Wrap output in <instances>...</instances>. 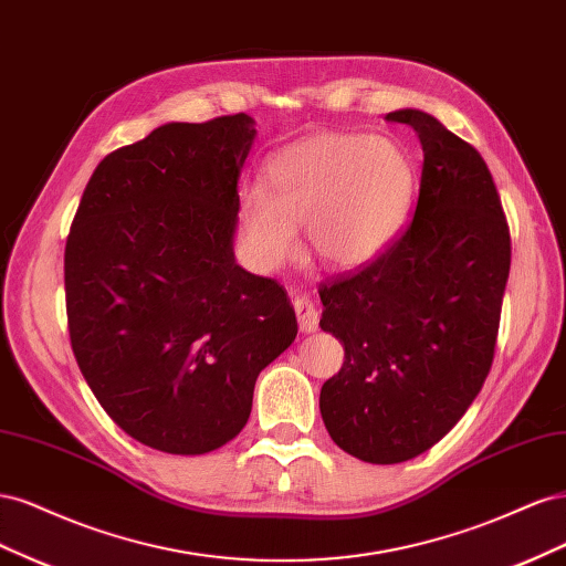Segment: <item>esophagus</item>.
I'll list each match as a JSON object with an SVG mask.
<instances>
[{
    "instance_id": "34e87169",
    "label": "esophagus",
    "mask_w": 566,
    "mask_h": 566,
    "mask_svg": "<svg viewBox=\"0 0 566 566\" xmlns=\"http://www.w3.org/2000/svg\"><path fill=\"white\" fill-rule=\"evenodd\" d=\"M295 314H297V323L304 333H314L318 328V312L314 302L310 300V295H297L293 300Z\"/></svg>"
}]
</instances>
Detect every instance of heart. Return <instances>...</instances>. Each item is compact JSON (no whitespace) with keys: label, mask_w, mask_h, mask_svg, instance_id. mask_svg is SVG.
Returning <instances> with one entry per match:
<instances>
[{"label":"heart","mask_w":566,"mask_h":566,"mask_svg":"<svg viewBox=\"0 0 566 566\" xmlns=\"http://www.w3.org/2000/svg\"><path fill=\"white\" fill-rule=\"evenodd\" d=\"M416 188L408 153L361 132L316 134L285 146L264 167L262 188L241 198V227L262 264H281L310 221L318 262L354 269L375 260L401 229Z\"/></svg>","instance_id":"heart-1"}]
</instances>
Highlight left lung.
Masks as SVG:
<instances>
[{
  "label": "left lung",
  "mask_w": 566,
  "mask_h": 566,
  "mask_svg": "<svg viewBox=\"0 0 566 566\" xmlns=\"http://www.w3.org/2000/svg\"><path fill=\"white\" fill-rule=\"evenodd\" d=\"M424 153L413 219L375 260L318 287L345 364L321 387L342 451L394 465L432 449L482 389L499 339L510 227L479 150L422 111L389 113Z\"/></svg>",
  "instance_id": "obj_1"
}]
</instances>
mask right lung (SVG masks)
I'll use <instances>...</instances> for the list:
<instances>
[{"label": "right lung", "mask_w": 566, "mask_h": 566, "mask_svg": "<svg viewBox=\"0 0 566 566\" xmlns=\"http://www.w3.org/2000/svg\"><path fill=\"white\" fill-rule=\"evenodd\" d=\"M245 113L169 123L98 163L65 241V314L90 389L146 447L200 455L243 430L297 335L285 287L235 264Z\"/></svg>", "instance_id": "add662e5"}]
</instances>
